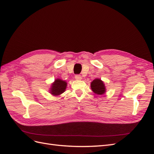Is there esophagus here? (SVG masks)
Segmentation results:
<instances>
[{
	"label": "esophagus",
	"instance_id": "obj_1",
	"mask_svg": "<svg viewBox=\"0 0 154 154\" xmlns=\"http://www.w3.org/2000/svg\"><path fill=\"white\" fill-rule=\"evenodd\" d=\"M75 78L78 80H82V78L80 75H79V74H76V75H75Z\"/></svg>",
	"mask_w": 154,
	"mask_h": 154
}]
</instances>
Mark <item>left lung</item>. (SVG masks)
Segmentation results:
<instances>
[{
	"mask_svg": "<svg viewBox=\"0 0 154 154\" xmlns=\"http://www.w3.org/2000/svg\"><path fill=\"white\" fill-rule=\"evenodd\" d=\"M91 87L92 91L96 94L102 95L104 94L106 92V88L103 82L98 78L95 79L91 82Z\"/></svg>",
	"mask_w": 154,
	"mask_h": 154,
	"instance_id": "1",
	"label": "left lung"
}]
</instances>
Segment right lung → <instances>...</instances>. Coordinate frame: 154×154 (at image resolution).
I'll return each mask as SVG.
<instances>
[{"mask_svg":"<svg viewBox=\"0 0 154 154\" xmlns=\"http://www.w3.org/2000/svg\"><path fill=\"white\" fill-rule=\"evenodd\" d=\"M67 84V83L66 81L60 80L59 78L56 79L51 85L50 93L53 96L60 95L66 91Z\"/></svg>","mask_w":154,"mask_h":154,"instance_id":"1","label":"right lung"}]
</instances>
